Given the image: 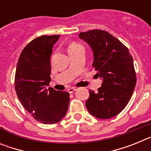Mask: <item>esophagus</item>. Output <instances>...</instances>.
<instances>
[{
    "label": "esophagus",
    "instance_id": "obj_1",
    "mask_svg": "<svg viewBox=\"0 0 151 151\" xmlns=\"http://www.w3.org/2000/svg\"><path fill=\"white\" fill-rule=\"evenodd\" d=\"M76 91V88L75 87H72V88H69L67 89V91L69 92V94H72L73 92H74Z\"/></svg>",
    "mask_w": 151,
    "mask_h": 151
}]
</instances>
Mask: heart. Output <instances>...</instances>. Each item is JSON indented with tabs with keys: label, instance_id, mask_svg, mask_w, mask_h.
<instances>
[{
	"label": "heart",
	"instance_id": "heart-1",
	"mask_svg": "<svg viewBox=\"0 0 151 151\" xmlns=\"http://www.w3.org/2000/svg\"><path fill=\"white\" fill-rule=\"evenodd\" d=\"M82 45L81 44L78 43V42H76V41H73L72 43H70L68 46V51L69 52H72V51H74V50H77L78 48L79 47H82Z\"/></svg>",
	"mask_w": 151,
	"mask_h": 151
}]
</instances>
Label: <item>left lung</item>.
<instances>
[{
	"label": "left lung",
	"instance_id": "left-lung-1",
	"mask_svg": "<svg viewBox=\"0 0 151 151\" xmlns=\"http://www.w3.org/2000/svg\"><path fill=\"white\" fill-rule=\"evenodd\" d=\"M79 38L91 47L94 54L92 66L103 78L97 93L89 91L85 106L97 118H112L122 112L134 91L136 73L132 57L119 40L106 31L83 32Z\"/></svg>",
	"mask_w": 151,
	"mask_h": 151
}]
</instances>
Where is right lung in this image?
Instances as JSON below:
<instances>
[{
    "mask_svg": "<svg viewBox=\"0 0 151 151\" xmlns=\"http://www.w3.org/2000/svg\"><path fill=\"white\" fill-rule=\"evenodd\" d=\"M57 35H41L21 52L15 74V90L24 108L38 122L54 124L65 116L69 94L47 89L50 82V55Z\"/></svg>",
    "mask_w": 151,
    "mask_h": 151,
    "instance_id": "obj_1",
    "label": "right lung"
}]
</instances>
